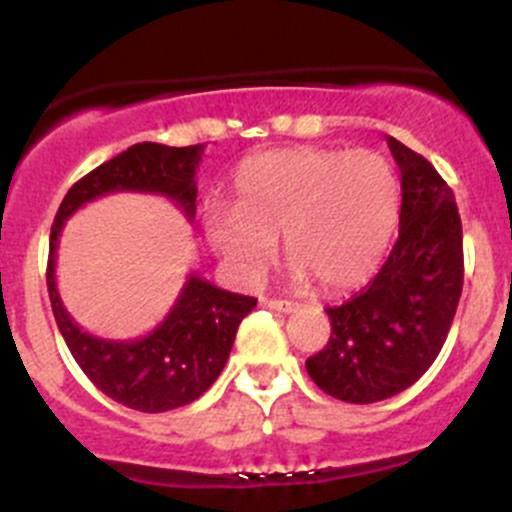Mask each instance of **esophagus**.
Masks as SVG:
<instances>
[{"instance_id": "1", "label": "esophagus", "mask_w": 512, "mask_h": 512, "mask_svg": "<svg viewBox=\"0 0 512 512\" xmlns=\"http://www.w3.org/2000/svg\"><path fill=\"white\" fill-rule=\"evenodd\" d=\"M267 307L275 309V312H282V314H292L294 309H297V302H289V299H267Z\"/></svg>"}]
</instances>
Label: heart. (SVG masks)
<instances>
[{
  "instance_id": "b5f03b06",
  "label": "heart",
  "mask_w": 512,
  "mask_h": 512,
  "mask_svg": "<svg viewBox=\"0 0 512 512\" xmlns=\"http://www.w3.org/2000/svg\"><path fill=\"white\" fill-rule=\"evenodd\" d=\"M399 213V178L379 153L285 148L240 165L232 208L210 210L205 232L242 275L270 265L282 232L297 280L347 292L381 265Z\"/></svg>"
}]
</instances>
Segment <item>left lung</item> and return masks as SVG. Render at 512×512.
I'll use <instances>...</instances> for the list:
<instances>
[{
	"mask_svg": "<svg viewBox=\"0 0 512 512\" xmlns=\"http://www.w3.org/2000/svg\"><path fill=\"white\" fill-rule=\"evenodd\" d=\"M401 170L399 240L379 275L329 307L332 337L307 359L324 394L374 404L416 384L436 361L463 289V230L456 198L426 158L386 138Z\"/></svg>",
	"mask_w": 512,
	"mask_h": 512,
	"instance_id": "left-lung-1",
	"label": "left lung"
}]
</instances>
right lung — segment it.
<instances>
[{"mask_svg":"<svg viewBox=\"0 0 512 512\" xmlns=\"http://www.w3.org/2000/svg\"><path fill=\"white\" fill-rule=\"evenodd\" d=\"M203 153L205 143L185 148L136 143L71 185L51 225L46 287L61 337L96 389L143 414L178 409L213 386L225 369L237 327L255 309L257 299L227 292L198 272H190L175 304L153 332L126 342L101 339L84 332L61 302L56 289V247L66 220L76 210L111 193L163 195L193 223L198 198L195 170Z\"/></svg>","mask_w":512,"mask_h":512,"instance_id":"obj_1","label":"right lung"}]
</instances>
